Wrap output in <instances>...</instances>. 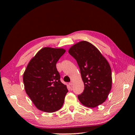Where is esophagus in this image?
<instances>
[{
    "instance_id": "esophagus-1",
    "label": "esophagus",
    "mask_w": 135,
    "mask_h": 135,
    "mask_svg": "<svg viewBox=\"0 0 135 135\" xmlns=\"http://www.w3.org/2000/svg\"><path fill=\"white\" fill-rule=\"evenodd\" d=\"M69 85H70V86H72V85H73V81H71V82H70L69 83Z\"/></svg>"
}]
</instances>
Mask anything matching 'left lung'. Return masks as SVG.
Returning a JSON list of instances; mask_svg holds the SVG:
<instances>
[{"label": "left lung", "instance_id": "1", "mask_svg": "<svg viewBox=\"0 0 135 135\" xmlns=\"http://www.w3.org/2000/svg\"><path fill=\"white\" fill-rule=\"evenodd\" d=\"M79 67L84 90L78 98L85 107L94 108L104 103L112 86V73L107 60L93 45L81 41L68 50Z\"/></svg>", "mask_w": 135, "mask_h": 135}]
</instances>
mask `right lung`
<instances>
[{"instance_id": "obj_1", "label": "right lung", "mask_w": 135, "mask_h": 135, "mask_svg": "<svg viewBox=\"0 0 135 135\" xmlns=\"http://www.w3.org/2000/svg\"><path fill=\"white\" fill-rule=\"evenodd\" d=\"M65 50L45 47L28 63L23 74L25 90L39 110L53 113L64 104L67 86L60 81L56 63Z\"/></svg>"}]
</instances>
